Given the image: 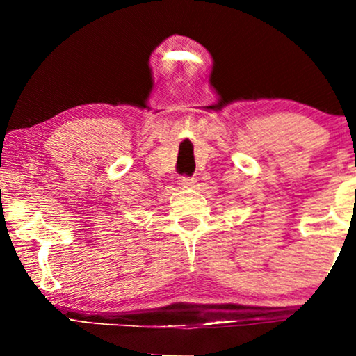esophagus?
Returning a JSON list of instances; mask_svg holds the SVG:
<instances>
[{
	"label": "esophagus",
	"instance_id": "34e87169",
	"mask_svg": "<svg viewBox=\"0 0 356 356\" xmlns=\"http://www.w3.org/2000/svg\"><path fill=\"white\" fill-rule=\"evenodd\" d=\"M178 184L181 188H191V186H194V179L189 178V177H181V178H179Z\"/></svg>",
	"mask_w": 356,
	"mask_h": 356
}]
</instances>
